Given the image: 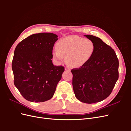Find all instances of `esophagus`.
<instances>
[{
	"label": "esophagus",
	"mask_w": 131,
	"mask_h": 131,
	"mask_svg": "<svg viewBox=\"0 0 131 131\" xmlns=\"http://www.w3.org/2000/svg\"><path fill=\"white\" fill-rule=\"evenodd\" d=\"M65 70L66 71H70V69L69 68H68V67H65Z\"/></svg>",
	"instance_id": "esophagus-1"
}]
</instances>
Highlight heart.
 Instances as JSON below:
<instances>
[{
  "label": "heart",
  "instance_id": "1",
  "mask_svg": "<svg viewBox=\"0 0 131 131\" xmlns=\"http://www.w3.org/2000/svg\"><path fill=\"white\" fill-rule=\"evenodd\" d=\"M52 52L53 58L59 63L65 57L67 64L74 68L85 65L92 58L95 51L94 42L89 39L72 35L61 39Z\"/></svg>",
  "mask_w": 131,
  "mask_h": 131
}]
</instances>
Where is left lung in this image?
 <instances>
[{
    "mask_svg": "<svg viewBox=\"0 0 131 131\" xmlns=\"http://www.w3.org/2000/svg\"><path fill=\"white\" fill-rule=\"evenodd\" d=\"M84 36L94 42V54L85 65L71 72L75 97L91 104L103 101L112 93L118 78V60L114 50L100 38Z\"/></svg>",
    "mask_w": 131,
    "mask_h": 131,
    "instance_id": "1",
    "label": "left lung"
}]
</instances>
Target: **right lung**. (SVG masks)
Here are the masks:
<instances>
[{
    "instance_id": "add662e5",
    "label": "right lung",
    "mask_w": 131,
    "mask_h": 131,
    "mask_svg": "<svg viewBox=\"0 0 131 131\" xmlns=\"http://www.w3.org/2000/svg\"><path fill=\"white\" fill-rule=\"evenodd\" d=\"M57 37L51 33L34 34L16 47L12 62L14 84L27 101L43 102L53 96L64 71L51 60Z\"/></svg>"
}]
</instances>
